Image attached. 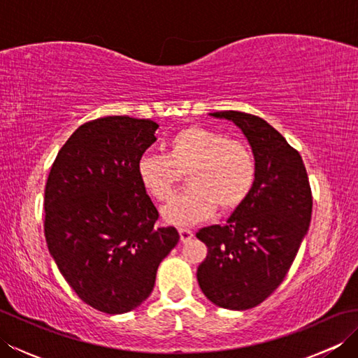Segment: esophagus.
Instances as JSON below:
<instances>
[{
	"label": "esophagus",
	"mask_w": 358,
	"mask_h": 358,
	"mask_svg": "<svg viewBox=\"0 0 358 358\" xmlns=\"http://www.w3.org/2000/svg\"><path fill=\"white\" fill-rule=\"evenodd\" d=\"M178 232H180V240L183 241V243L189 241V240L194 237V231L192 229H187V227H180Z\"/></svg>",
	"instance_id": "34e87169"
}]
</instances>
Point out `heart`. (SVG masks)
<instances>
[{
    "mask_svg": "<svg viewBox=\"0 0 358 358\" xmlns=\"http://www.w3.org/2000/svg\"><path fill=\"white\" fill-rule=\"evenodd\" d=\"M164 154L146 152L136 162L141 187L155 201L169 199L185 172L186 191L166 204L167 223L186 226L209 218L218 209L229 212L241 206L257 181L254 152L240 140L227 138L215 129L187 126L172 134Z\"/></svg>",
    "mask_w": 358,
    "mask_h": 358,
    "instance_id": "1",
    "label": "heart"
}]
</instances>
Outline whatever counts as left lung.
I'll use <instances>...</instances> for the list:
<instances>
[{
    "label": "left lung",
    "mask_w": 358,
    "mask_h": 358,
    "mask_svg": "<svg viewBox=\"0 0 358 358\" xmlns=\"http://www.w3.org/2000/svg\"><path fill=\"white\" fill-rule=\"evenodd\" d=\"M210 115L232 121L245 134L257 181L226 224L196 232L208 246L196 280L214 305L245 310L260 305L285 280L309 229L313 194L300 154L263 118L237 110Z\"/></svg>",
    "instance_id": "8db88e82"
}]
</instances>
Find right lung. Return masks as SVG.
<instances>
[{"mask_svg":"<svg viewBox=\"0 0 358 358\" xmlns=\"http://www.w3.org/2000/svg\"><path fill=\"white\" fill-rule=\"evenodd\" d=\"M157 129L127 115L89 121L59 149L45 183L49 252L80 299L106 314L138 308L180 240L175 227H155L158 210L136 177Z\"/></svg>","mask_w":358,"mask_h":358,"instance_id":"obj_1","label":"right lung"}]
</instances>
